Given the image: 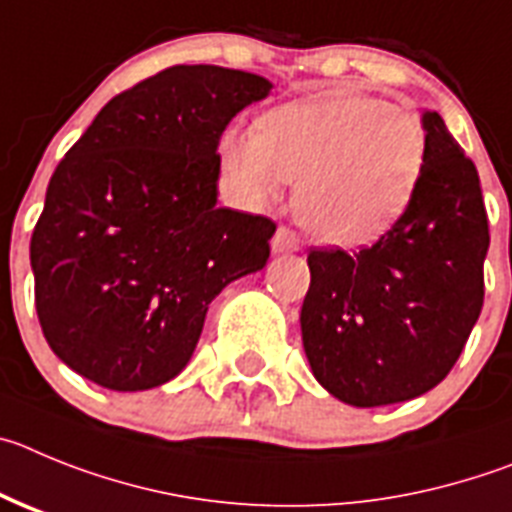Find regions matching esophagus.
Wrapping results in <instances>:
<instances>
[{"instance_id": "esophagus-1", "label": "esophagus", "mask_w": 512, "mask_h": 512, "mask_svg": "<svg viewBox=\"0 0 512 512\" xmlns=\"http://www.w3.org/2000/svg\"><path fill=\"white\" fill-rule=\"evenodd\" d=\"M270 247H273V255H288V252L298 250V239L290 229L278 227V232H275L273 239H270Z\"/></svg>"}]
</instances>
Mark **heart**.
<instances>
[{
	"label": "heart",
	"instance_id": "b5f03b06",
	"mask_svg": "<svg viewBox=\"0 0 512 512\" xmlns=\"http://www.w3.org/2000/svg\"><path fill=\"white\" fill-rule=\"evenodd\" d=\"M426 127L375 96L334 94L275 109L260 130L229 132L222 160L257 204L298 183L296 216L324 245H365L411 204L426 165Z\"/></svg>",
	"mask_w": 512,
	"mask_h": 512
}]
</instances>
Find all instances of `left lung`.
Wrapping results in <instances>:
<instances>
[{
	"label": "left lung",
	"mask_w": 512,
	"mask_h": 512,
	"mask_svg": "<svg viewBox=\"0 0 512 512\" xmlns=\"http://www.w3.org/2000/svg\"><path fill=\"white\" fill-rule=\"evenodd\" d=\"M423 127L426 165L393 229L354 255H308L303 349L321 388L354 408L436 388L482 311L490 232L480 176L439 112L423 114Z\"/></svg>",
	"instance_id": "obj_1"
}]
</instances>
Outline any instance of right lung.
Segmentation results:
<instances>
[{"instance_id": "right-lung-1", "label": "right lung", "mask_w": 512, "mask_h": 512, "mask_svg": "<svg viewBox=\"0 0 512 512\" xmlns=\"http://www.w3.org/2000/svg\"><path fill=\"white\" fill-rule=\"evenodd\" d=\"M273 84L173 66L114 96L55 168L32 232L35 308L63 365L117 393L181 375L206 311L262 270L275 224L219 204L227 124Z\"/></svg>"}]
</instances>
